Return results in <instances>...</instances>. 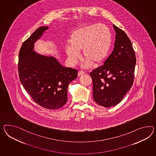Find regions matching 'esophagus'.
<instances>
[{
    "label": "esophagus",
    "instance_id": "esophagus-1",
    "mask_svg": "<svg viewBox=\"0 0 156 156\" xmlns=\"http://www.w3.org/2000/svg\"><path fill=\"white\" fill-rule=\"evenodd\" d=\"M85 72H84V71H79V72H78V76H81V75H83L85 74Z\"/></svg>",
    "mask_w": 156,
    "mask_h": 156
}]
</instances>
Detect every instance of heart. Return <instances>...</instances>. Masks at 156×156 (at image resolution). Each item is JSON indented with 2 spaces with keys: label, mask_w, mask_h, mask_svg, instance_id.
<instances>
[{
  "label": "heart",
  "mask_w": 156,
  "mask_h": 156,
  "mask_svg": "<svg viewBox=\"0 0 156 156\" xmlns=\"http://www.w3.org/2000/svg\"><path fill=\"white\" fill-rule=\"evenodd\" d=\"M66 53L70 62L75 64L79 58V52L85 59L84 67L92 63L95 65L103 63L112 48V34L110 28L104 24L81 26L72 32L68 40Z\"/></svg>",
  "instance_id": "b5f03b06"
}]
</instances>
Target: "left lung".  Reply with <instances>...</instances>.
Returning a JSON list of instances; mask_svg holds the SVG:
<instances>
[{"instance_id":"8db88e82","label":"left lung","mask_w":156,"mask_h":156,"mask_svg":"<svg viewBox=\"0 0 156 156\" xmlns=\"http://www.w3.org/2000/svg\"><path fill=\"white\" fill-rule=\"evenodd\" d=\"M115 30L114 48L104 65L92 71L93 96L96 103L105 108L116 106L133 83L136 56L126 33L113 25Z\"/></svg>"}]
</instances>
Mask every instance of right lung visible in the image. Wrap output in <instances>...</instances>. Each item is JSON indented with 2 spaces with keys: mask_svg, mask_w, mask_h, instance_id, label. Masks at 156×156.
Returning a JSON list of instances; mask_svg holds the SVG:
<instances>
[{
  "mask_svg": "<svg viewBox=\"0 0 156 156\" xmlns=\"http://www.w3.org/2000/svg\"><path fill=\"white\" fill-rule=\"evenodd\" d=\"M48 28H38L23 42L19 52L18 71L21 83L34 102L54 110L66 104L68 85L77 78V71L62 66L53 56L33 51L35 42Z\"/></svg>",
  "mask_w": 156,
  "mask_h": 156,
  "instance_id": "add662e5",
  "label": "right lung"
}]
</instances>
